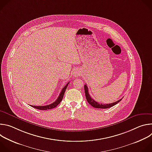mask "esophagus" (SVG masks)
<instances>
[{"instance_id":"1","label":"esophagus","mask_w":152,"mask_h":152,"mask_svg":"<svg viewBox=\"0 0 152 152\" xmlns=\"http://www.w3.org/2000/svg\"><path fill=\"white\" fill-rule=\"evenodd\" d=\"M73 75L75 77H77L80 75V71L79 69H76L74 70Z\"/></svg>"}]
</instances>
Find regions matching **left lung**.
I'll use <instances>...</instances> for the list:
<instances>
[{"label":"left lung","instance_id":"obj_1","mask_svg":"<svg viewBox=\"0 0 152 152\" xmlns=\"http://www.w3.org/2000/svg\"><path fill=\"white\" fill-rule=\"evenodd\" d=\"M84 90H85V97L86 99V100L90 103V104H91L93 107H96V108H102V109H106V108H109L111 107L114 105H115L116 104H117L118 102H120L122 99H120L119 100L114 102V103H109V104H100L99 103L96 102L94 99H93L91 96L88 93V86L86 85H84Z\"/></svg>","mask_w":152,"mask_h":152}]
</instances>
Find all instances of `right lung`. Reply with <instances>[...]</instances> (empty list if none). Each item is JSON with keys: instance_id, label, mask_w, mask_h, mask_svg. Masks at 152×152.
<instances>
[{"instance_id": "1", "label": "right lung", "mask_w": 152, "mask_h": 152, "mask_svg": "<svg viewBox=\"0 0 152 152\" xmlns=\"http://www.w3.org/2000/svg\"><path fill=\"white\" fill-rule=\"evenodd\" d=\"M69 83H67L66 84V85L64 86V87L62 88L61 92L60 93L58 99L56 100V101L55 102H53V103L52 104H50L49 105H46V106H32L31 105L32 107H34V108H36V109L37 110H50V109H53V108L56 107L59 103L60 102L62 101V98L64 97V93L65 91H66V90L67 87V86L69 85Z\"/></svg>"}]
</instances>
